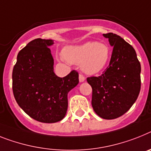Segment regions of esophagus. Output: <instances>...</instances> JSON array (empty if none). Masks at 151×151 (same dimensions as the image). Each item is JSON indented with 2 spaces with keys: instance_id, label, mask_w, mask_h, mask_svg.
<instances>
[{
  "instance_id": "esophagus-1",
  "label": "esophagus",
  "mask_w": 151,
  "mask_h": 151,
  "mask_svg": "<svg viewBox=\"0 0 151 151\" xmlns=\"http://www.w3.org/2000/svg\"><path fill=\"white\" fill-rule=\"evenodd\" d=\"M85 81V78H84V76L83 75V74H81V73H80L79 74V81L80 82H83Z\"/></svg>"
}]
</instances>
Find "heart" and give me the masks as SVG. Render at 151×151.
I'll return each mask as SVG.
<instances>
[{
  "label": "heart",
  "instance_id": "obj_1",
  "mask_svg": "<svg viewBox=\"0 0 151 151\" xmlns=\"http://www.w3.org/2000/svg\"><path fill=\"white\" fill-rule=\"evenodd\" d=\"M111 56V48L97 41H88L78 46L68 47L63 57L70 63L81 64L82 70L89 74L101 71L107 66Z\"/></svg>",
  "mask_w": 151,
  "mask_h": 151
}]
</instances>
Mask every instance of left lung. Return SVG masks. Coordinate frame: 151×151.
<instances>
[{
    "mask_svg": "<svg viewBox=\"0 0 151 151\" xmlns=\"http://www.w3.org/2000/svg\"><path fill=\"white\" fill-rule=\"evenodd\" d=\"M114 46L110 64L101 76L90 77L91 104L95 113L106 120L124 114L137 99L140 91V64L135 50L118 35L104 34Z\"/></svg>",
    "mask_w": 151,
    "mask_h": 151,
    "instance_id": "8db88e82",
    "label": "left lung"
}]
</instances>
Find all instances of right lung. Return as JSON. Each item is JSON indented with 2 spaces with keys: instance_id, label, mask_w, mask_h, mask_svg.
<instances>
[{
  "instance_id": "right-lung-1",
  "label": "right lung",
  "mask_w": 151,
  "mask_h": 151,
  "mask_svg": "<svg viewBox=\"0 0 151 151\" xmlns=\"http://www.w3.org/2000/svg\"><path fill=\"white\" fill-rule=\"evenodd\" d=\"M52 40H31L17 54L12 73V89L17 103L27 114L39 122L61 121L68 110V93L78 85L73 70L64 78L54 72L49 46Z\"/></svg>"
}]
</instances>
